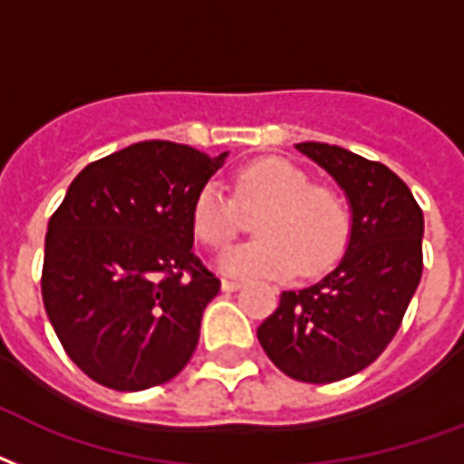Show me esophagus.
Masks as SVG:
<instances>
[{"label": "esophagus", "mask_w": 464, "mask_h": 464, "mask_svg": "<svg viewBox=\"0 0 464 464\" xmlns=\"http://www.w3.org/2000/svg\"><path fill=\"white\" fill-rule=\"evenodd\" d=\"M240 287H243V282H238V279H221V289L224 292H236Z\"/></svg>", "instance_id": "34e87169"}]
</instances>
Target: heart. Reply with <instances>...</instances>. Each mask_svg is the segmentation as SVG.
<instances>
[{
    "mask_svg": "<svg viewBox=\"0 0 464 464\" xmlns=\"http://www.w3.org/2000/svg\"><path fill=\"white\" fill-rule=\"evenodd\" d=\"M256 218L260 238L221 256L218 265L238 277H316L331 270L350 240L348 201L334 187L316 185L302 168L263 158L236 175L233 194L207 182L192 201V228L208 247L228 246L243 228V214Z\"/></svg>",
    "mask_w": 464,
    "mask_h": 464,
    "instance_id": "heart-1",
    "label": "heart"
}]
</instances>
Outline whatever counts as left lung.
<instances>
[{
	"mask_svg": "<svg viewBox=\"0 0 464 464\" xmlns=\"http://www.w3.org/2000/svg\"><path fill=\"white\" fill-rule=\"evenodd\" d=\"M345 189L348 253L326 277L282 292L257 341L282 372L331 384L365 370L397 335L423 272V211L387 165L328 143H299Z\"/></svg>",
	"mask_w": 464,
	"mask_h": 464,
	"instance_id": "obj_1",
	"label": "left lung"
}]
</instances>
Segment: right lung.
I'll return each instance as SVG.
<instances>
[{"instance_id":"1","label":"right lung","mask_w":464,"mask_h":464,"mask_svg":"<svg viewBox=\"0 0 464 464\" xmlns=\"http://www.w3.org/2000/svg\"><path fill=\"white\" fill-rule=\"evenodd\" d=\"M226 153L143 140L90 162L53 211L41 295L67 358L116 392L165 384L221 282L194 256L192 201Z\"/></svg>"}]
</instances>
